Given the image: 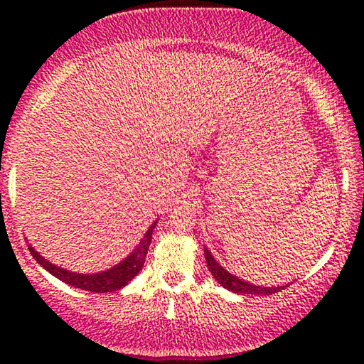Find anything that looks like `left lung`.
<instances>
[{"instance_id":"obj_1","label":"left lung","mask_w":364,"mask_h":364,"mask_svg":"<svg viewBox=\"0 0 364 364\" xmlns=\"http://www.w3.org/2000/svg\"><path fill=\"white\" fill-rule=\"evenodd\" d=\"M205 252V260H207V265H208V270H210V274L214 275L215 281L220 284V286L225 287V289L232 291V292H237V294H252V296H267V294H274V292H279L282 289H286L284 286H277V287H265V286H255V284H250L243 281V279L236 277V275L229 274L228 270L224 269L223 265H220L219 262L215 260L214 257H212V253L208 252L205 248L203 250Z\"/></svg>"}]
</instances>
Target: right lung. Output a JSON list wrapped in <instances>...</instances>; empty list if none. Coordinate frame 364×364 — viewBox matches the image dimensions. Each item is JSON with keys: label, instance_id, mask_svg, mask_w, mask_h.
<instances>
[{"label": "right lung", "instance_id": "1", "mask_svg": "<svg viewBox=\"0 0 364 364\" xmlns=\"http://www.w3.org/2000/svg\"><path fill=\"white\" fill-rule=\"evenodd\" d=\"M156 225H157V220L150 225L147 232H145V236L140 240V243L136 245V248L133 250V252L129 253L123 262H119L118 265L111 267V269L104 270V272H97V274L70 272V270L61 269V267L54 265V263L46 260L43 255L36 252L34 246L28 245V250H31V255L36 258L41 267H44L49 274H53L54 277H58L65 284H70V286L78 287V289L90 291V292H112V291L121 289V287H124L133 277H135V275H139L141 267H144L145 263L150 240H152V231Z\"/></svg>", "mask_w": 364, "mask_h": 364}]
</instances>
